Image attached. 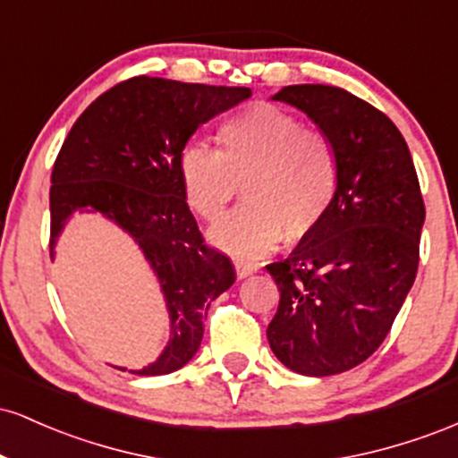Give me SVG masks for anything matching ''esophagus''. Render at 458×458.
<instances>
[{
    "mask_svg": "<svg viewBox=\"0 0 458 458\" xmlns=\"http://www.w3.org/2000/svg\"><path fill=\"white\" fill-rule=\"evenodd\" d=\"M234 269H236V277H239V280H245V277L254 276V273L259 271V265L250 260H234Z\"/></svg>",
    "mask_w": 458,
    "mask_h": 458,
    "instance_id": "obj_1",
    "label": "esophagus"
}]
</instances>
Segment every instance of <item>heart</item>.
<instances>
[{"label":"heart","instance_id":"b5f03b06","mask_svg":"<svg viewBox=\"0 0 458 458\" xmlns=\"http://www.w3.org/2000/svg\"><path fill=\"white\" fill-rule=\"evenodd\" d=\"M217 150L189 144L178 155V181L193 213L215 222L241 185L245 202L213 225L208 239L234 256H260L318 228L340 185V159L320 131L295 114L259 103L230 115Z\"/></svg>","mask_w":458,"mask_h":458}]
</instances>
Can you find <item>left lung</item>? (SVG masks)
Wrapping results in <instances>:
<instances>
[{
	"mask_svg": "<svg viewBox=\"0 0 458 458\" xmlns=\"http://www.w3.org/2000/svg\"><path fill=\"white\" fill-rule=\"evenodd\" d=\"M271 98L331 140L340 185L318 228L267 265L280 288L267 338L293 372L338 375L379 349L413 286L427 215L418 174L396 124L343 88L301 83Z\"/></svg>",
	"mask_w": 458,
	"mask_h": 458,
	"instance_id": "left-lung-1",
	"label": "left lung"
}]
</instances>
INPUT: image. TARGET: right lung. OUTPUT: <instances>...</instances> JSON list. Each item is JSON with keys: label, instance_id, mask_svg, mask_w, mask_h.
Listing matches in <instances>:
<instances>
[{"label": "right lung", "instance_id": "add662e5", "mask_svg": "<svg viewBox=\"0 0 458 458\" xmlns=\"http://www.w3.org/2000/svg\"><path fill=\"white\" fill-rule=\"evenodd\" d=\"M250 97V88L133 77L101 94L62 144L49 193L51 260L68 219L97 213L135 241L165 299L170 340L133 375L185 366L202 343L208 306L234 284L228 256L204 245L176 163L198 127Z\"/></svg>", "mask_w": 458, "mask_h": 458}]
</instances>
